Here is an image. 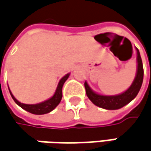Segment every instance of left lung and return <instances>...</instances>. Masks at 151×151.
<instances>
[{
	"mask_svg": "<svg viewBox=\"0 0 151 151\" xmlns=\"http://www.w3.org/2000/svg\"><path fill=\"white\" fill-rule=\"evenodd\" d=\"M136 50H137V62L136 77L132 85L123 93L115 95V96H103V95L96 93L91 89V87L87 84V82L84 83L86 95L89 97V99L93 102L96 106L100 107L104 109L115 110V109H119L122 107L126 106L137 96V93L140 91V88L142 86V83H143L144 68H143V63H142V59L140 56L139 50L137 48H136Z\"/></svg>",
	"mask_w": 151,
	"mask_h": 151,
	"instance_id": "left-lung-1",
	"label": "left lung"
}]
</instances>
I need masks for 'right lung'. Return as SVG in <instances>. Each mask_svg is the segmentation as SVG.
Returning <instances> with one entry per match:
<instances>
[{
    "mask_svg": "<svg viewBox=\"0 0 151 151\" xmlns=\"http://www.w3.org/2000/svg\"><path fill=\"white\" fill-rule=\"evenodd\" d=\"M69 75H70V73H67L60 80V82H59V84L57 85V88H56V91H55V92L54 96L52 97H50L48 100L40 102V103H37V104H24V103L19 102L14 97V95L11 92V91H9V92L11 94V96L13 97L14 102H16L20 108H22L23 109L28 111V112H30L31 114H48V113L51 112L52 110H54L57 107L58 104L61 101V98H62V87H63L64 83L66 82V80L68 78ZM8 89H9V87H8Z\"/></svg>",
    "mask_w": 151,
    "mask_h": 151,
    "instance_id": "add662e5",
    "label": "right lung"
}]
</instances>
